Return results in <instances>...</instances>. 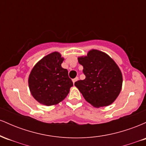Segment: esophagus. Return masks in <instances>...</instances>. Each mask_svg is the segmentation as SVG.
<instances>
[{
	"label": "esophagus",
	"instance_id": "34e87169",
	"mask_svg": "<svg viewBox=\"0 0 146 146\" xmlns=\"http://www.w3.org/2000/svg\"><path fill=\"white\" fill-rule=\"evenodd\" d=\"M78 77H77V78H75V79H73V84H75V82H77V81H78Z\"/></svg>",
	"mask_w": 146,
	"mask_h": 146
}]
</instances>
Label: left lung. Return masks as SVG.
Masks as SVG:
<instances>
[{"label": "left lung", "mask_w": 146, "mask_h": 146, "mask_svg": "<svg viewBox=\"0 0 146 146\" xmlns=\"http://www.w3.org/2000/svg\"><path fill=\"white\" fill-rule=\"evenodd\" d=\"M86 78L75 82L86 102L96 108L106 106L116 100L122 86V74L119 68L109 56L92 49L86 56L79 57Z\"/></svg>", "instance_id": "obj_1"}]
</instances>
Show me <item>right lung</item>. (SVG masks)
Returning <instances> with one entry per match:
<instances>
[{"label":"right lung","mask_w":146,"mask_h":146,"mask_svg":"<svg viewBox=\"0 0 146 146\" xmlns=\"http://www.w3.org/2000/svg\"><path fill=\"white\" fill-rule=\"evenodd\" d=\"M64 58L53 52L33 66L29 76L30 92L36 101L45 106L56 105L67 96L73 84L67 69L62 67Z\"/></svg>","instance_id":"obj_1"}]
</instances>
